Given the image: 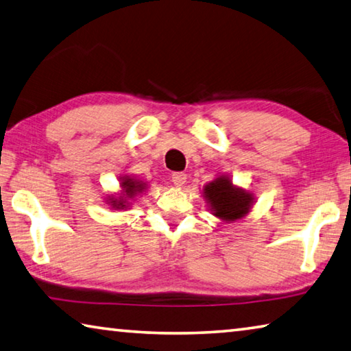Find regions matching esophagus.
<instances>
[{"label": "esophagus", "instance_id": "esophagus-1", "mask_svg": "<svg viewBox=\"0 0 351 351\" xmlns=\"http://www.w3.org/2000/svg\"><path fill=\"white\" fill-rule=\"evenodd\" d=\"M171 182H172V185H174V186L180 188V186L185 185L186 174H185V172H174V174L171 176Z\"/></svg>", "mask_w": 351, "mask_h": 351}]
</instances>
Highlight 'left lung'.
Instances as JSON below:
<instances>
[{
	"mask_svg": "<svg viewBox=\"0 0 351 351\" xmlns=\"http://www.w3.org/2000/svg\"><path fill=\"white\" fill-rule=\"evenodd\" d=\"M204 197L210 205L213 216L223 222H236L250 213L254 204L253 193L232 185L228 176L216 177L204 186Z\"/></svg>",
	"mask_w": 351,
	"mask_h": 351,
	"instance_id": "left-lung-1",
	"label": "left lung"
}]
</instances>
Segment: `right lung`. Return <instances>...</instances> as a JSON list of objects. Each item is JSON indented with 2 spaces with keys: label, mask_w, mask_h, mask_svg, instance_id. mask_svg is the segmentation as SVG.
Instances as JSON below:
<instances>
[{
  "label": "right lung",
  "mask_w": 351,
  "mask_h": 351,
  "mask_svg": "<svg viewBox=\"0 0 351 351\" xmlns=\"http://www.w3.org/2000/svg\"><path fill=\"white\" fill-rule=\"evenodd\" d=\"M120 188H121V193L119 195L110 194L106 199L108 205H110L112 210H128V208L131 206L135 195H138L145 191L146 183L135 179V177L123 176L120 177Z\"/></svg>",
  "instance_id": "1"
}]
</instances>
